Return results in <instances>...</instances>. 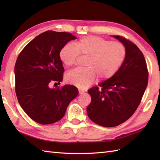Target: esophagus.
Instances as JSON below:
<instances>
[{
  "instance_id": "obj_1",
  "label": "esophagus",
  "mask_w": 160,
  "mask_h": 160,
  "mask_svg": "<svg viewBox=\"0 0 160 160\" xmlns=\"http://www.w3.org/2000/svg\"><path fill=\"white\" fill-rule=\"evenodd\" d=\"M78 92H79V94H82V93L85 92V91H84V90H83V89H78Z\"/></svg>"
}]
</instances>
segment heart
<instances>
[{"instance_id":"b5f03b06","label":"heart","mask_w":160,"mask_h":160,"mask_svg":"<svg viewBox=\"0 0 160 160\" xmlns=\"http://www.w3.org/2000/svg\"><path fill=\"white\" fill-rule=\"evenodd\" d=\"M80 56L87 57L86 68L71 71L65 78L67 82L84 89L92 84L96 76L100 80L113 76L124 62L126 49L120 42L89 36L78 40L73 45L67 44L60 52V58L67 67L76 64Z\"/></svg>"}]
</instances>
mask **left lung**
Segmentation results:
<instances>
[{"label": "left lung", "instance_id": "left-lung-1", "mask_svg": "<svg viewBox=\"0 0 160 160\" xmlns=\"http://www.w3.org/2000/svg\"><path fill=\"white\" fill-rule=\"evenodd\" d=\"M113 36L125 47L124 62L113 76L88 91L91 97L87 108L88 116L104 127H116L130 118L148 84V72L143 53L129 40Z\"/></svg>", "mask_w": 160, "mask_h": 160}]
</instances>
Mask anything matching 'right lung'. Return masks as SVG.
I'll return each mask as SVG.
<instances>
[{
  "instance_id": "obj_1",
  "label": "right lung",
  "mask_w": 160,
  "mask_h": 160,
  "mask_svg": "<svg viewBox=\"0 0 160 160\" xmlns=\"http://www.w3.org/2000/svg\"><path fill=\"white\" fill-rule=\"evenodd\" d=\"M76 38L68 32L47 31L29 42L18 56L14 67L16 97L24 111L37 123L51 124L61 120L78 96L73 85L50 87L62 80L60 50Z\"/></svg>"
}]
</instances>
